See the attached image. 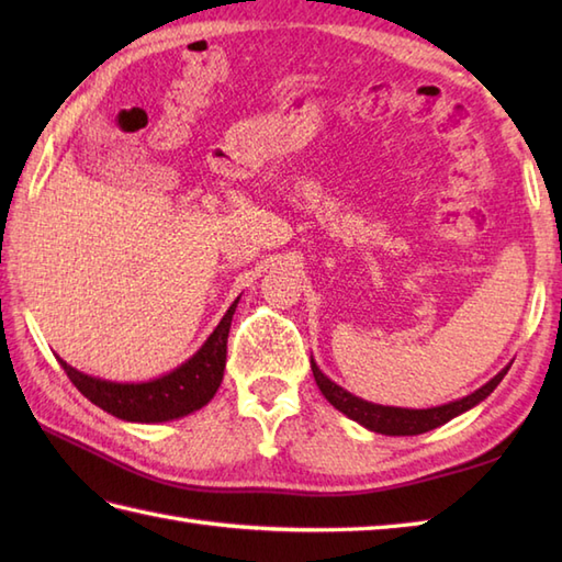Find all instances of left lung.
<instances>
[{
	"label": "left lung",
	"instance_id": "8db88e82",
	"mask_svg": "<svg viewBox=\"0 0 562 562\" xmlns=\"http://www.w3.org/2000/svg\"><path fill=\"white\" fill-rule=\"evenodd\" d=\"M509 367L512 362L505 369H499L487 384L475 389L463 398L449 401L445 405H435V408H396V405H381V403L364 401L360 396H355V393H350L348 389L338 386L336 381H330L324 372H321L316 360L312 357V372L316 379V386L321 389V393H324L333 408L340 411L342 415H348L357 425L367 427L369 432L389 435V437L423 435V432H429V429L453 420V417H459L461 413L475 408V405L485 401L497 389V384L505 379Z\"/></svg>",
	"mask_w": 562,
	"mask_h": 562
}]
</instances>
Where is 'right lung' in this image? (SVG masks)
Segmentation results:
<instances>
[{
  "label": "right lung",
  "mask_w": 562,
  "mask_h": 562,
  "mask_svg": "<svg viewBox=\"0 0 562 562\" xmlns=\"http://www.w3.org/2000/svg\"><path fill=\"white\" fill-rule=\"evenodd\" d=\"M241 296H236L232 306L214 328L207 340L200 345V350L188 357L183 364H178L171 372L147 381H111L101 376L83 374L79 369L67 364L63 357L57 362L63 364L69 381L83 396L101 411L115 415L117 420L157 425L186 417L207 405L217 393L224 367H226V338H229L232 318L236 304Z\"/></svg>",
  "instance_id": "1"
}]
</instances>
